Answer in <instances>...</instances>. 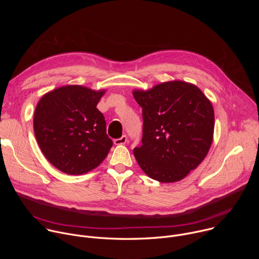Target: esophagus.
Returning a JSON list of instances; mask_svg holds the SVG:
<instances>
[{
  "label": "esophagus",
  "instance_id": "obj_1",
  "mask_svg": "<svg viewBox=\"0 0 259 259\" xmlns=\"http://www.w3.org/2000/svg\"><path fill=\"white\" fill-rule=\"evenodd\" d=\"M126 141H127V136H126V135H123V136H121L120 138H117V139H115V140H114L115 144H117V145L125 144V143H126Z\"/></svg>",
  "mask_w": 259,
  "mask_h": 259
}]
</instances>
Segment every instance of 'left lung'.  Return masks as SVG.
Returning a JSON list of instances; mask_svg holds the SVG:
<instances>
[{
  "label": "left lung",
  "mask_w": 259,
  "mask_h": 259,
  "mask_svg": "<svg viewBox=\"0 0 259 259\" xmlns=\"http://www.w3.org/2000/svg\"><path fill=\"white\" fill-rule=\"evenodd\" d=\"M142 107L141 145L133 150L143 172L160 182H175L196 169L213 140L214 110L195 85L171 81L133 91Z\"/></svg>",
  "instance_id": "1"
}]
</instances>
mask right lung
Wrapping results in <instances>:
<instances>
[{
	"label": "right lung",
	"mask_w": 259,
	"mask_h": 259,
	"mask_svg": "<svg viewBox=\"0 0 259 259\" xmlns=\"http://www.w3.org/2000/svg\"><path fill=\"white\" fill-rule=\"evenodd\" d=\"M67 85L45 94L36 104L33 131L46 159L58 170L80 175L96 168L113 141L96 105L104 94Z\"/></svg>",
	"instance_id": "1"
}]
</instances>
